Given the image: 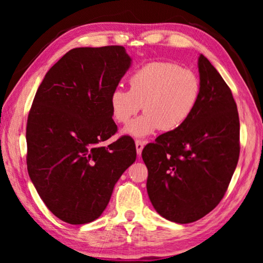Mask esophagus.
<instances>
[{"label":"esophagus","instance_id":"34e87169","mask_svg":"<svg viewBox=\"0 0 263 263\" xmlns=\"http://www.w3.org/2000/svg\"><path fill=\"white\" fill-rule=\"evenodd\" d=\"M144 145H145V141L136 140V148H137V154H138V155L141 154L142 148H144Z\"/></svg>","mask_w":263,"mask_h":263}]
</instances>
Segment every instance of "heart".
<instances>
[{"mask_svg":"<svg viewBox=\"0 0 263 263\" xmlns=\"http://www.w3.org/2000/svg\"><path fill=\"white\" fill-rule=\"evenodd\" d=\"M130 90L115 88L110 110L119 124H126L139 112L145 114L124 128L125 135L142 138L159 128L171 132L193 116L202 95V83L194 70L171 61H152L136 69L128 78Z\"/></svg>","mask_w":263,"mask_h":263,"instance_id":"obj_1","label":"heart"}]
</instances>
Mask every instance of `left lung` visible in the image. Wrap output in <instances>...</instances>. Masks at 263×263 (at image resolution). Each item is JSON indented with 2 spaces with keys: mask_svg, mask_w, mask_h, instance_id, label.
Returning <instances> with one entry per match:
<instances>
[{
  "mask_svg": "<svg viewBox=\"0 0 263 263\" xmlns=\"http://www.w3.org/2000/svg\"><path fill=\"white\" fill-rule=\"evenodd\" d=\"M202 95L193 116L142 149L146 188L160 216L188 224L212 211L228 190L239 160L237 104L205 57H198Z\"/></svg>",
  "mask_w": 263,
  "mask_h": 263,
  "instance_id": "1",
  "label": "left lung"
}]
</instances>
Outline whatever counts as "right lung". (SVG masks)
Segmentation results:
<instances>
[{"label":"right lung","instance_id":"add662e5","mask_svg":"<svg viewBox=\"0 0 263 263\" xmlns=\"http://www.w3.org/2000/svg\"><path fill=\"white\" fill-rule=\"evenodd\" d=\"M131 64L123 46L73 48L35 92L26 125L29 176L48 210L68 224L97 219L136 161L130 138L101 146L117 132L110 94Z\"/></svg>","mask_w":263,"mask_h":263}]
</instances>
